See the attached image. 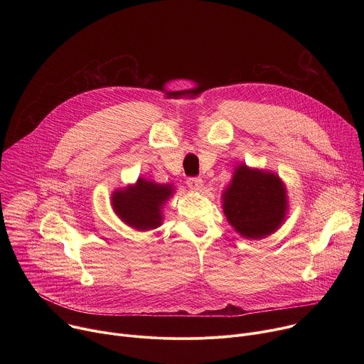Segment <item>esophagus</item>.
Masks as SVG:
<instances>
[{
  "label": "esophagus",
  "mask_w": 364,
  "mask_h": 364,
  "mask_svg": "<svg viewBox=\"0 0 364 364\" xmlns=\"http://www.w3.org/2000/svg\"><path fill=\"white\" fill-rule=\"evenodd\" d=\"M187 186L196 191H201L203 188V180L198 177H190L187 178Z\"/></svg>",
  "instance_id": "esophagus-1"
}]
</instances>
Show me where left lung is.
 I'll return each instance as SVG.
<instances>
[{
	"instance_id": "1",
	"label": "left lung",
	"mask_w": 364,
	"mask_h": 364,
	"mask_svg": "<svg viewBox=\"0 0 364 364\" xmlns=\"http://www.w3.org/2000/svg\"><path fill=\"white\" fill-rule=\"evenodd\" d=\"M222 198L228 222L246 239H264L285 222L287 188L274 173L239 164Z\"/></svg>"
}]
</instances>
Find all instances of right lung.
<instances>
[{
  "label": "right lung",
  "instance_id": "1",
  "mask_svg": "<svg viewBox=\"0 0 364 364\" xmlns=\"http://www.w3.org/2000/svg\"><path fill=\"white\" fill-rule=\"evenodd\" d=\"M174 194L171 184L138 178L135 184L112 193V209L118 218L136 230H151L163 223V205Z\"/></svg>",
  "mask_w": 364,
  "mask_h": 364
}]
</instances>
